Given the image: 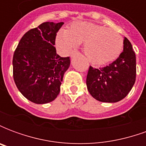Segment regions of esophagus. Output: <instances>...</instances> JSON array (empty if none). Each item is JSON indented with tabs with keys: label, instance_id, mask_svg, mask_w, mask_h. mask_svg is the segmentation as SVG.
Returning <instances> with one entry per match:
<instances>
[{
	"label": "esophagus",
	"instance_id": "obj_1",
	"mask_svg": "<svg viewBox=\"0 0 146 146\" xmlns=\"http://www.w3.org/2000/svg\"><path fill=\"white\" fill-rule=\"evenodd\" d=\"M80 54V52L79 51H73V53L71 54V58H73L75 55H76V54Z\"/></svg>",
	"mask_w": 146,
	"mask_h": 146
}]
</instances>
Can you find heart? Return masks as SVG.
Masks as SVG:
<instances>
[{
	"instance_id": "b5f03b06",
	"label": "heart",
	"mask_w": 146,
	"mask_h": 146,
	"mask_svg": "<svg viewBox=\"0 0 146 146\" xmlns=\"http://www.w3.org/2000/svg\"><path fill=\"white\" fill-rule=\"evenodd\" d=\"M81 43L86 56L95 65L116 59L123 47V39L116 31L88 22L74 23L67 30L60 31L55 39L56 47L65 54Z\"/></svg>"
}]
</instances>
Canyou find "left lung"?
I'll return each mask as SVG.
<instances>
[{"label":"left lung","instance_id":"8db88e82","mask_svg":"<svg viewBox=\"0 0 146 146\" xmlns=\"http://www.w3.org/2000/svg\"><path fill=\"white\" fill-rule=\"evenodd\" d=\"M136 78V57L128 39L124 37L123 51L116 60L103 68L89 67L87 88L96 100L117 102L127 95Z\"/></svg>","mask_w":146,"mask_h":146}]
</instances>
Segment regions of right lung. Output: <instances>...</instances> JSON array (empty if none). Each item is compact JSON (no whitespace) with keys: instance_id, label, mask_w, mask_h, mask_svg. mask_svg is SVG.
I'll return each mask as SVG.
<instances>
[{"instance_id":"obj_1","label":"right lung","mask_w":146,"mask_h":146,"mask_svg":"<svg viewBox=\"0 0 146 146\" xmlns=\"http://www.w3.org/2000/svg\"><path fill=\"white\" fill-rule=\"evenodd\" d=\"M64 23L46 22L31 29L21 38L13 55V77L25 98L45 104L57 98L70 57L56 53V33Z\"/></svg>"}]
</instances>
